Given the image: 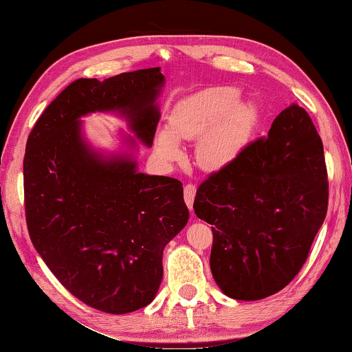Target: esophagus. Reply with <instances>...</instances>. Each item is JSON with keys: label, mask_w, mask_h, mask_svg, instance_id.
I'll return each instance as SVG.
<instances>
[{"label": "esophagus", "mask_w": 352, "mask_h": 352, "mask_svg": "<svg viewBox=\"0 0 352 352\" xmlns=\"http://www.w3.org/2000/svg\"><path fill=\"white\" fill-rule=\"evenodd\" d=\"M195 196H196V187L193 186V184H187V186L184 187V199H186V204L190 210L193 208Z\"/></svg>", "instance_id": "34e87169"}]
</instances>
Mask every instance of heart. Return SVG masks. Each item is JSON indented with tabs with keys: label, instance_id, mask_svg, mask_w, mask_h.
<instances>
[{
	"label": "heart",
	"instance_id": "obj_1",
	"mask_svg": "<svg viewBox=\"0 0 352 352\" xmlns=\"http://www.w3.org/2000/svg\"><path fill=\"white\" fill-rule=\"evenodd\" d=\"M256 117L255 104L239 100V91L233 86L202 89L173 108L170 129L157 134V153L166 160L177 159V139L201 138L196 148L199 164L212 170L224 168L248 146Z\"/></svg>",
	"mask_w": 352,
	"mask_h": 352
}]
</instances>
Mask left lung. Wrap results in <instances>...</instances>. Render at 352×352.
<instances>
[{
    "label": "left lung",
    "instance_id": "1",
    "mask_svg": "<svg viewBox=\"0 0 352 352\" xmlns=\"http://www.w3.org/2000/svg\"><path fill=\"white\" fill-rule=\"evenodd\" d=\"M195 213L212 224L210 269L227 297L280 292L300 272L328 212L322 139L297 103L199 186Z\"/></svg>",
    "mask_w": 352,
    "mask_h": 352
}]
</instances>
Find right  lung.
I'll return each instance as SVG.
<instances>
[{
  "mask_svg": "<svg viewBox=\"0 0 352 352\" xmlns=\"http://www.w3.org/2000/svg\"><path fill=\"white\" fill-rule=\"evenodd\" d=\"M164 83L160 67L103 82L78 78L45 109L26 144L24 208L34 248L74 297L108 314L154 300L164 249L186 227L188 208L179 181L138 171V140L126 135V151H97L80 119L117 113L151 146Z\"/></svg>",
  "mask_w": 352,
  "mask_h": 352,
  "instance_id": "add662e5",
  "label": "right lung"
}]
</instances>
